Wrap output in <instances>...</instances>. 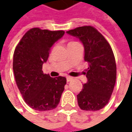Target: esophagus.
I'll return each mask as SVG.
<instances>
[{
  "mask_svg": "<svg viewBox=\"0 0 132 132\" xmlns=\"http://www.w3.org/2000/svg\"><path fill=\"white\" fill-rule=\"evenodd\" d=\"M73 80V78L72 77H70V76H67V81L69 82V81H72Z\"/></svg>",
  "mask_w": 132,
  "mask_h": 132,
  "instance_id": "esophagus-1",
  "label": "esophagus"
}]
</instances>
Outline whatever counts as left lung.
I'll return each mask as SVG.
<instances>
[{
  "label": "left lung",
  "instance_id": "1",
  "mask_svg": "<svg viewBox=\"0 0 132 132\" xmlns=\"http://www.w3.org/2000/svg\"><path fill=\"white\" fill-rule=\"evenodd\" d=\"M67 34L76 37L83 44L84 61L88 62L87 83L77 95L82 110L98 111L108 104L116 81L114 53L104 36L92 26H81Z\"/></svg>",
  "mask_w": 132,
  "mask_h": 132
}]
</instances>
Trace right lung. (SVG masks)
<instances>
[{"label":"right lung","mask_w":132,"mask_h":132,"mask_svg":"<svg viewBox=\"0 0 132 132\" xmlns=\"http://www.w3.org/2000/svg\"><path fill=\"white\" fill-rule=\"evenodd\" d=\"M64 34V31L31 28L14 50L13 71L16 83L26 103L35 110H51L60 101L66 78H51L42 69L53 44Z\"/></svg>","instance_id":"obj_1"}]
</instances>
